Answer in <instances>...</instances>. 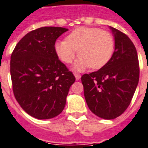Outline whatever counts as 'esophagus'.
<instances>
[{
    "label": "esophagus",
    "instance_id": "34e87169",
    "mask_svg": "<svg viewBox=\"0 0 148 148\" xmlns=\"http://www.w3.org/2000/svg\"><path fill=\"white\" fill-rule=\"evenodd\" d=\"M74 76H75L76 80H79L81 78V74H77V73H74Z\"/></svg>",
    "mask_w": 148,
    "mask_h": 148
}]
</instances>
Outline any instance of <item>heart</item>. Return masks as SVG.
Returning <instances> with one entry per match:
<instances>
[{
	"label": "heart",
	"mask_w": 148,
	"mask_h": 148,
	"mask_svg": "<svg viewBox=\"0 0 148 148\" xmlns=\"http://www.w3.org/2000/svg\"><path fill=\"white\" fill-rule=\"evenodd\" d=\"M56 52L62 61L71 63L78 51L80 55L74 65L78 71L90 66L98 70L110 61L114 51V40L110 33L96 27H78L55 45Z\"/></svg>",
	"instance_id": "b5f03b06"
}]
</instances>
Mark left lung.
Here are the masks:
<instances>
[{"instance_id": "obj_1", "label": "left lung", "mask_w": 148, "mask_h": 148, "mask_svg": "<svg viewBox=\"0 0 148 148\" xmlns=\"http://www.w3.org/2000/svg\"><path fill=\"white\" fill-rule=\"evenodd\" d=\"M115 49L108 63L83 74L82 83L88 108L104 119H114L130 106L138 85L140 66L136 49L125 34L110 27Z\"/></svg>"}]
</instances>
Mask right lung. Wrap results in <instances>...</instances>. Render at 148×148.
<instances>
[{"instance_id": "add662e5", "label": "right lung", "mask_w": 148, "mask_h": 148, "mask_svg": "<svg viewBox=\"0 0 148 148\" xmlns=\"http://www.w3.org/2000/svg\"><path fill=\"white\" fill-rule=\"evenodd\" d=\"M67 30L56 27L32 30L18 41L11 56L14 96L21 108L35 119L59 115L75 82L73 73L59 60L55 49L56 39Z\"/></svg>"}]
</instances>
